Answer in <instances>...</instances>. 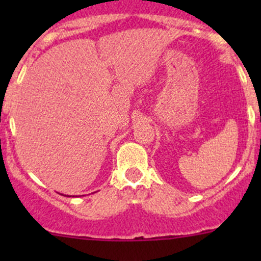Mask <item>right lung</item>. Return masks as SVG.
<instances>
[{"instance_id": "obj_1", "label": "right lung", "mask_w": 261, "mask_h": 261, "mask_svg": "<svg viewBox=\"0 0 261 261\" xmlns=\"http://www.w3.org/2000/svg\"><path fill=\"white\" fill-rule=\"evenodd\" d=\"M65 197H70V196H65Z\"/></svg>"}]
</instances>
